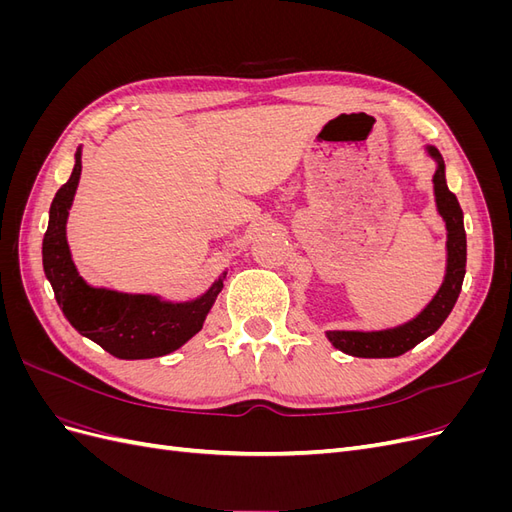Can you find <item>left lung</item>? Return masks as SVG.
Returning <instances> with one entry per match:
<instances>
[{"label": "left lung", "mask_w": 512, "mask_h": 512, "mask_svg": "<svg viewBox=\"0 0 512 512\" xmlns=\"http://www.w3.org/2000/svg\"><path fill=\"white\" fill-rule=\"evenodd\" d=\"M429 153L438 160V170L433 175V190H436L438 211L446 222L448 230V265L444 284L433 301L414 320L386 331H329V342L346 354L363 356V359H391L408 350L423 339L436 333L442 322L453 312L461 292L463 275H466V228H463V211L457 203V196L448 190L444 179V162L438 149L429 147Z\"/></svg>", "instance_id": "left-lung-1"}]
</instances>
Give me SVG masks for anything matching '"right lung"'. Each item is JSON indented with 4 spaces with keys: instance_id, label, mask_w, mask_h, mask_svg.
I'll list each match as a JSON object with an SVG mask.
<instances>
[{
    "instance_id": "right-lung-1",
    "label": "right lung",
    "mask_w": 512,
    "mask_h": 512,
    "mask_svg": "<svg viewBox=\"0 0 512 512\" xmlns=\"http://www.w3.org/2000/svg\"><path fill=\"white\" fill-rule=\"evenodd\" d=\"M81 177V149L70 179L57 190L42 241V265L66 320L117 359H153L181 348L203 329L222 280L190 303H164L151 294L91 288L76 273L66 241V220Z\"/></svg>"
}]
</instances>
